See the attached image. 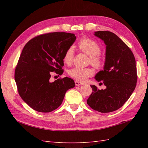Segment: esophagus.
Returning <instances> with one entry per match:
<instances>
[{
  "instance_id": "1",
  "label": "esophagus",
  "mask_w": 148,
  "mask_h": 148,
  "mask_svg": "<svg viewBox=\"0 0 148 148\" xmlns=\"http://www.w3.org/2000/svg\"><path fill=\"white\" fill-rule=\"evenodd\" d=\"M75 85H76V86H81V85L84 84V83H83L79 82H78V81H75Z\"/></svg>"
}]
</instances>
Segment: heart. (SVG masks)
Here are the masks:
<instances>
[{
	"instance_id": "heart-1",
	"label": "heart",
	"mask_w": 148,
	"mask_h": 148,
	"mask_svg": "<svg viewBox=\"0 0 148 148\" xmlns=\"http://www.w3.org/2000/svg\"><path fill=\"white\" fill-rule=\"evenodd\" d=\"M78 47L83 52L89 56V60L92 65L96 68H100L104 64V60L99 55L101 47L96 41L88 38H83L79 40ZM74 49L70 47L64 53V62L66 64L70 65L73 60ZM93 70L89 68L74 67L68 71V73L72 77L79 81H85L88 78L93 75Z\"/></svg>"
}]
</instances>
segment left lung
<instances>
[{
	"instance_id": "left-lung-1",
	"label": "left lung",
	"mask_w": 148,
	"mask_h": 148,
	"mask_svg": "<svg viewBox=\"0 0 148 148\" xmlns=\"http://www.w3.org/2000/svg\"><path fill=\"white\" fill-rule=\"evenodd\" d=\"M95 35L106 45L104 70L95 76L96 81L101 82L106 88L100 90L95 85H91L92 92L87 104L99 112H110L123 106L135 90L136 61L130 49L114 33L98 31Z\"/></svg>"
}]
</instances>
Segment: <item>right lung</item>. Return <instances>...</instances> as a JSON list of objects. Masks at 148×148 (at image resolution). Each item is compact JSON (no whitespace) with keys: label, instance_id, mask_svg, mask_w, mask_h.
<instances>
[{"label":"right lung","instance_id":"obj_1","mask_svg":"<svg viewBox=\"0 0 148 148\" xmlns=\"http://www.w3.org/2000/svg\"><path fill=\"white\" fill-rule=\"evenodd\" d=\"M74 34L65 32L39 35L29 41L23 49L15 71V80L21 99L39 112H51L59 107L65 93L75 87L69 77L51 82L54 71L64 72V56L74 43Z\"/></svg>","mask_w":148,"mask_h":148}]
</instances>
